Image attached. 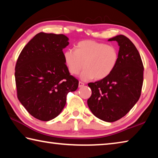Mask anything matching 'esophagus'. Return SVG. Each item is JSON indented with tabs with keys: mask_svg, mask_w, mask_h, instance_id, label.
I'll list each match as a JSON object with an SVG mask.
<instances>
[{
	"mask_svg": "<svg viewBox=\"0 0 158 158\" xmlns=\"http://www.w3.org/2000/svg\"><path fill=\"white\" fill-rule=\"evenodd\" d=\"M84 83H83V82H81V81H79V88L84 86Z\"/></svg>",
	"mask_w": 158,
	"mask_h": 158,
	"instance_id": "1",
	"label": "esophagus"
}]
</instances>
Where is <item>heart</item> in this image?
Here are the masks:
<instances>
[{"mask_svg": "<svg viewBox=\"0 0 158 158\" xmlns=\"http://www.w3.org/2000/svg\"><path fill=\"white\" fill-rule=\"evenodd\" d=\"M64 61L69 73L81 74V79L88 81L93 78L100 80L110 74L118 62L116 48L103 42L83 40L77 43L75 50L68 49L63 53Z\"/></svg>", "mask_w": 158, "mask_h": 158, "instance_id": "heart-1", "label": "heart"}]
</instances>
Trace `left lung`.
<instances>
[{
    "label": "left lung",
    "mask_w": 158,
    "mask_h": 158,
    "mask_svg": "<svg viewBox=\"0 0 158 158\" xmlns=\"http://www.w3.org/2000/svg\"><path fill=\"white\" fill-rule=\"evenodd\" d=\"M119 46L118 62L105 78L89 83L92 95L88 106L99 119L114 122L125 116L140 98L143 80V65L137 48L123 35L108 40Z\"/></svg>",
    "instance_id": "left-lung-1"
}]
</instances>
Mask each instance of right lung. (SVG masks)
<instances>
[{
  "mask_svg": "<svg viewBox=\"0 0 158 158\" xmlns=\"http://www.w3.org/2000/svg\"><path fill=\"white\" fill-rule=\"evenodd\" d=\"M63 34L40 33L21 51L16 63L17 98L31 116L42 121L58 116L69 92L79 81L70 75L63 49L69 44Z\"/></svg>",
  "mask_w": 158,
  "mask_h": 158,
  "instance_id": "add662e5",
  "label": "right lung"
}]
</instances>
